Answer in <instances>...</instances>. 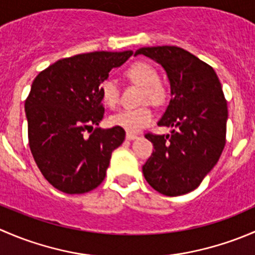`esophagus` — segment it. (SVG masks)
Instances as JSON below:
<instances>
[{"instance_id": "34e87169", "label": "esophagus", "mask_w": 255, "mask_h": 255, "mask_svg": "<svg viewBox=\"0 0 255 255\" xmlns=\"http://www.w3.org/2000/svg\"><path fill=\"white\" fill-rule=\"evenodd\" d=\"M126 138H127L128 140H134V139H137L138 135L137 134H133V133H127Z\"/></svg>"}]
</instances>
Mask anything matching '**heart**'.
<instances>
[{"mask_svg":"<svg viewBox=\"0 0 255 255\" xmlns=\"http://www.w3.org/2000/svg\"><path fill=\"white\" fill-rule=\"evenodd\" d=\"M133 82L144 87L142 100L143 102H153L159 104L164 100L165 90L159 82V74L151 65L145 63H135L129 66L126 73ZM102 102L110 109L117 106L120 99L118 86L111 79L105 80L101 84ZM153 111L149 107L139 109H126L115 113L110 117V123L116 127L123 128L127 132H139L144 127L153 122Z\"/></svg>","mask_w":255,"mask_h":255,"instance_id":"b5f03b06","label":"heart"}]
</instances>
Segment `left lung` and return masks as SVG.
Segmentation results:
<instances>
[{"mask_svg": "<svg viewBox=\"0 0 255 255\" xmlns=\"http://www.w3.org/2000/svg\"><path fill=\"white\" fill-rule=\"evenodd\" d=\"M139 54L163 66L173 96L158 122L173 130L166 135L146 133L154 150L143 175L160 194L180 196L196 189L222 154L227 101L212 66L189 51L163 45L140 48L134 55Z\"/></svg>", "mask_w": 255, "mask_h": 255, "instance_id": "obj_1", "label": "left lung"}]
</instances>
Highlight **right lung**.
I'll return each instance as SVG.
<instances>
[{"mask_svg":"<svg viewBox=\"0 0 255 255\" xmlns=\"http://www.w3.org/2000/svg\"><path fill=\"white\" fill-rule=\"evenodd\" d=\"M132 50L94 51L58 60L40 71L24 104L32 155L49 184L65 194H85L106 176L123 128H95L105 115L101 84Z\"/></svg>","mask_w":255,"mask_h":255,"instance_id":"add662e5","label":"right lung"}]
</instances>
